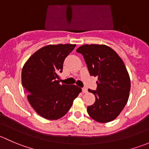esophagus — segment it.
I'll return each mask as SVG.
<instances>
[{
    "mask_svg": "<svg viewBox=\"0 0 149 149\" xmlns=\"http://www.w3.org/2000/svg\"><path fill=\"white\" fill-rule=\"evenodd\" d=\"M87 91H88V90H87L86 88H85V87L82 88V92H83V93H86Z\"/></svg>",
    "mask_w": 149,
    "mask_h": 149,
    "instance_id": "obj_1",
    "label": "esophagus"
}]
</instances>
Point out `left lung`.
<instances>
[{
    "label": "left lung",
    "mask_w": 149,
    "mask_h": 149,
    "mask_svg": "<svg viewBox=\"0 0 149 149\" xmlns=\"http://www.w3.org/2000/svg\"><path fill=\"white\" fill-rule=\"evenodd\" d=\"M76 52L84 56L91 76H97L94 104L87 107L91 118L99 123L115 120L125 106L130 90V80L123 60L109 47L85 45Z\"/></svg>",
    "instance_id": "obj_1"
}]
</instances>
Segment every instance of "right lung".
Wrapping results in <instances>:
<instances>
[{
  "label": "right lung",
  "mask_w": 149,
  "mask_h": 149,
  "mask_svg": "<svg viewBox=\"0 0 149 149\" xmlns=\"http://www.w3.org/2000/svg\"><path fill=\"white\" fill-rule=\"evenodd\" d=\"M76 45L43 47L34 52L24 65L22 86L34 110L44 118L57 120L65 115L81 88L76 85L60 84L65 58Z\"/></svg>",
  "instance_id": "obj_1"
}]
</instances>
